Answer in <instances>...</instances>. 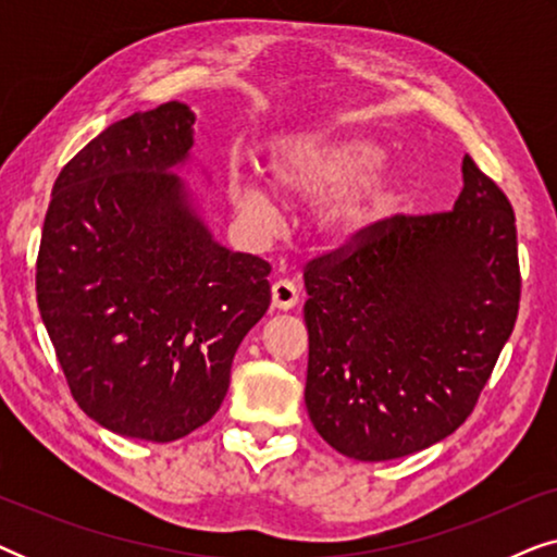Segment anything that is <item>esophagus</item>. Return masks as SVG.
Wrapping results in <instances>:
<instances>
[{
    "label": "esophagus",
    "instance_id": "obj_1",
    "mask_svg": "<svg viewBox=\"0 0 557 557\" xmlns=\"http://www.w3.org/2000/svg\"><path fill=\"white\" fill-rule=\"evenodd\" d=\"M271 301H273V309H281V311L294 309L296 304H299V288H296L294 281L281 278L271 286Z\"/></svg>",
    "mask_w": 557,
    "mask_h": 557
}]
</instances>
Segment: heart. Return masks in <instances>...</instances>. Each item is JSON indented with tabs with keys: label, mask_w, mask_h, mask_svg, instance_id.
<instances>
[{
	"label": "heart",
	"mask_w": 557,
	"mask_h": 557,
	"mask_svg": "<svg viewBox=\"0 0 557 557\" xmlns=\"http://www.w3.org/2000/svg\"><path fill=\"white\" fill-rule=\"evenodd\" d=\"M385 147L368 132H326L296 136L278 144L269 157V182L284 197H334L322 212V225L337 246H355L375 235L403 195V180L393 170H377ZM227 195L250 223L265 225L276 215L271 187L248 170H231Z\"/></svg>",
	"instance_id": "heart-1"
}]
</instances>
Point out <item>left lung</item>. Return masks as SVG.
<instances>
[{
  "label": "left lung",
  "mask_w": 557,
  "mask_h": 557,
  "mask_svg": "<svg viewBox=\"0 0 557 557\" xmlns=\"http://www.w3.org/2000/svg\"><path fill=\"white\" fill-rule=\"evenodd\" d=\"M461 174L451 212L387 220L355 253L304 273V400L349 459H400L451 436L515 330L512 205L471 157Z\"/></svg>",
  "instance_id": "1"
}]
</instances>
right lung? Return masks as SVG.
<instances>
[{
    "instance_id": "right-lung-1",
    "label": "right lung",
    "mask_w": 557,
    "mask_h": 557,
    "mask_svg": "<svg viewBox=\"0 0 557 557\" xmlns=\"http://www.w3.org/2000/svg\"><path fill=\"white\" fill-rule=\"evenodd\" d=\"M195 113L136 111L58 174L37 256V307L83 413L170 444L218 413L240 342L271 304V265L220 246L202 197Z\"/></svg>"
}]
</instances>
